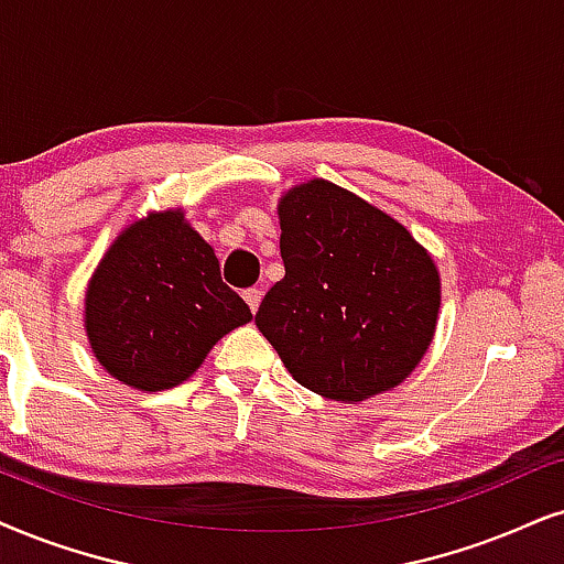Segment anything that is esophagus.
I'll use <instances>...</instances> for the list:
<instances>
[{
    "label": "esophagus",
    "mask_w": 564,
    "mask_h": 564,
    "mask_svg": "<svg viewBox=\"0 0 564 564\" xmlns=\"http://www.w3.org/2000/svg\"><path fill=\"white\" fill-rule=\"evenodd\" d=\"M241 296H245V302L249 304V310L258 312V306H260V302H262V291H260V289H247Z\"/></svg>",
    "instance_id": "obj_1"
}]
</instances>
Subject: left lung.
Masks as SVG:
<instances>
[{"instance_id": "left-lung-1", "label": "left lung", "mask_w": 564, "mask_h": 564, "mask_svg": "<svg viewBox=\"0 0 564 564\" xmlns=\"http://www.w3.org/2000/svg\"><path fill=\"white\" fill-rule=\"evenodd\" d=\"M286 275L254 323L291 377L333 401L395 388L437 325L440 275L398 220L312 180L278 205Z\"/></svg>"}]
</instances>
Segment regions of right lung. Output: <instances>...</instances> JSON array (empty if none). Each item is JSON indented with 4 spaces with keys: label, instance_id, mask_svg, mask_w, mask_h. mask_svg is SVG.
<instances>
[{
    "label": "right lung",
    "instance_id": "1",
    "mask_svg": "<svg viewBox=\"0 0 564 564\" xmlns=\"http://www.w3.org/2000/svg\"><path fill=\"white\" fill-rule=\"evenodd\" d=\"M252 319L220 281L218 258L180 210L119 234L85 294V330L106 372L140 390H166L203 365L213 346Z\"/></svg>",
    "mask_w": 564,
    "mask_h": 564
}]
</instances>
